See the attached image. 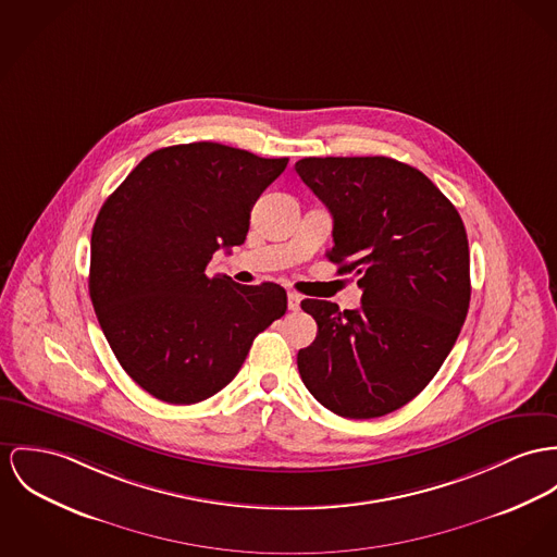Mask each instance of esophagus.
<instances>
[{
  "label": "esophagus",
  "mask_w": 557,
  "mask_h": 557,
  "mask_svg": "<svg viewBox=\"0 0 557 557\" xmlns=\"http://www.w3.org/2000/svg\"><path fill=\"white\" fill-rule=\"evenodd\" d=\"M300 297L297 293H288V309L290 311H299Z\"/></svg>",
  "instance_id": "esophagus-1"
}]
</instances>
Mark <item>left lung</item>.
<instances>
[{
    "label": "left lung",
    "instance_id": "8db88e82",
    "mask_svg": "<svg viewBox=\"0 0 557 557\" xmlns=\"http://www.w3.org/2000/svg\"><path fill=\"white\" fill-rule=\"evenodd\" d=\"M295 170L333 214L329 258L362 288L360 309L300 302L318 324L300 380L342 418H382L430 384L467 320L465 222L424 173L387 157H309Z\"/></svg>",
    "mask_w": 557,
    "mask_h": 557
}]
</instances>
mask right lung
Instances as JSON below:
<instances>
[{"instance_id": "obj_1", "label": "right lung", "mask_w": 557, "mask_h": 557, "mask_svg": "<svg viewBox=\"0 0 557 557\" xmlns=\"http://www.w3.org/2000/svg\"><path fill=\"white\" fill-rule=\"evenodd\" d=\"M286 165L214 141L180 144L148 154L101 206L88 293L116 360L154 398L214 396L286 313L273 282L208 275L215 250L246 242L258 197Z\"/></svg>"}]
</instances>
